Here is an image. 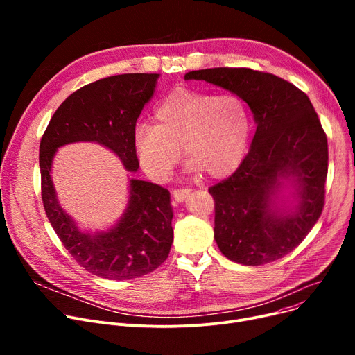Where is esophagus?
I'll use <instances>...</instances> for the list:
<instances>
[{
	"label": "esophagus",
	"instance_id": "esophagus-1",
	"mask_svg": "<svg viewBox=\"0 0 355 355\" xmlns=\"http://www.w3.org/2000/svg\"><path fill=\"white\" fill-rule=\"evenodd\" d=\"M190 191H191L190 189H175V190H173V196L177 201H184L190 194Z\"/></svg>",
	"mask_w": 355,
	"mask_h": 355
}]
</instances>
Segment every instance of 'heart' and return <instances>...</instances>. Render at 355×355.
Listing matches in <instances>:
<instances>
[{
	"instance_id": "1",
	"label": "heart",
	"mask_w": 355,
	"mask_h": 355,
	"mask_svg": "<svg viewBox=\"0 0 355 355\" xmlns=\"http://www.w3.org/2000/svg\"><path fill=\"white\" fill-rule=\"evenodd\" d=\"M155 123L134 134V153L142 170L165 181L178 165L182 146L191 173L221 178L243 159L252 132L248 103L234 93L177 87L158 103Z\"/></svg>"
}]
</instances>
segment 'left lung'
I'll list each match as a JSON object with an SVG mask.
<instances>
[{"label": "left lung", "mask_w": 355, "mask_h": 355, "mask_svg": "<svg viewBox=\"0 0 355 355\" xmlns=\"http://www.w3.org/2000/svg\"><path fill=\"white\" fill-rule=\"evenodd\" d=\"M245 102L257 123L250 151L237 170L211 185L214 239L236 263L260 266L291 253L318 221L325 204L328 141L305 93L272 73L248 67H214L185 73ZM295 175L300 204L292 215L270 207L281 176Z\"/></svg>", "instance_id": "left-lung-1"}]
</instances>
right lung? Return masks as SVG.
Segmentation results:
<instances>
[{"instance_id": "right-lung-1", "label": "right lung", "mask_w": 355, "mask_h": 355, "mask_svg": "<svg viewBox=\"0 0 355 355\" xmlns=\"http://www.w3.org/2000/svg\"><path fill=\"white\" fill-rule=\"evenodd\" d=\"M158 76L118 74L73 92L54 112L40 141L42 200L50 225L82 268L112 281L151 273L166 260L174 239L170 193L158 184L130 180L129 204L119 225L106 233L86 234L55 200L51 161L62 145L95 141L112 149L129 171H137L135 126Z\"/></svg>"}]
</instances>
